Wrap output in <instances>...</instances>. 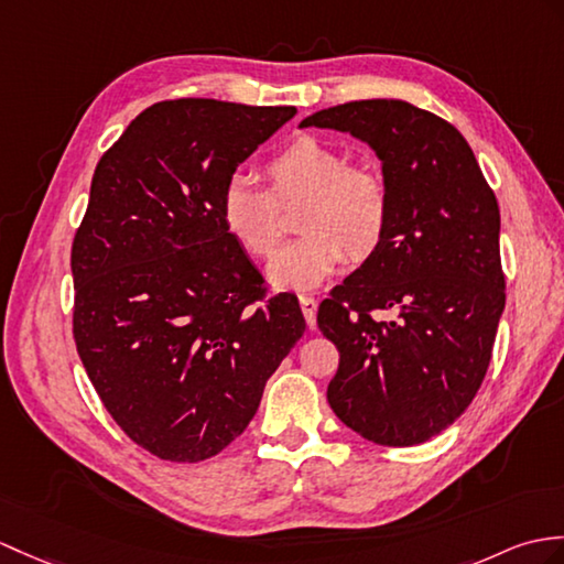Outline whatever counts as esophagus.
Segmentation results:
<instances>
[{"mask_svg":"<svg viewBox=\"0 0 564 564\" xmlns=\"http://www.w3.org/2000/svg\"><path fill=\"white\" fill-rule=\"evenodd\" d=\"M317 300H314L312 295H300V307H303V314L310 326L317 324Z\"/></svg>","mask_w":564,"mask_h":564,"instance_id":"34e87169","label":"esophagus"}]
</instances>
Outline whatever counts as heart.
I'll use <instances>...</instances> for the list:
<instances>
[{
  "instance_id": "1",
  "label": "heart",
  "mask_w": 564,
  "mask_h": 564,
  "mask_svg": "<svg viewBox=\"0 0 564 564\" xmlns=\"http://www.w3.org/2000/svg\"><path fill=\"white\" fill-rule=\"evenodd\" d=\"M271 192L235 173L220 189L223 226L242 250L264 259L281 238L279 205L305 196L297 218L303 238L285 245L269 264V281L285 291H312L352 257H368L382 242L389 223L384 177L370 167L348 165L336 147L297 137L267 165Z\"/></svg>"
}]
</instances>
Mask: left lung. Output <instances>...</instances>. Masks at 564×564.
<instances>
[{
    "label": "left lung",
    "instance_id": "1",
    "mask_svg": "<svg viewBox=\"0 0 564 564\" xmlns=\"http://www.w3.org/2000/svg\"><path fill=\"white\" fill-rule=\"evenodd\" d=\"M300 127L368 143L389 192L382 242L317 312L341 352L326 399L365 440L421 444L468 409L490 365L505 310L497 199L459 129L405 100L336 105Z\"/></svg>",
    "mask_w": 564,
    "mask_h": 564
}]
</instances>
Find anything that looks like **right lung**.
I'll return each instance as SVG.
<instances>
[{"label": "right lung", "instance_id": "obj_1", "mask_svg": "<svg viewBox=\"0 0 564 564\" xmlns=\"http://www.w3.org/2000/svg\"><path fill=\"white\" fill-rule=\"evenodd\" d=\"M295 108L163 100L105 151L72 247L74 338L105 409L163 462H204L242 435L305 334L291 293L218 214L226 180Z\"/></svg>", "mask_w": 564, "mask_h": 564}]
</instances>
